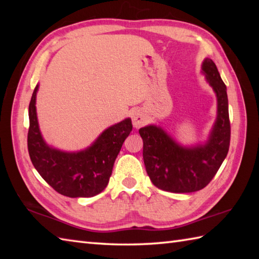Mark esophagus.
Listing matches in <instances>:
<instances>
[{"label": "esophagus", "instance_id": "34e87169", "mask_svg": "<svg viewBox=\"0 0 259 259\" xmlns=\"http://www.w3.org/2000/svg\"><path fill=\"white\" fill-rule=\"evenodd\" d=\"M131 118H133V124H134V128L136 129H139L140 126L144 125L145 123V115L142 113L140 110H135L131 114Z\"/></svg>", "mask_w": 259, "mask_h": 259}]
</instances>
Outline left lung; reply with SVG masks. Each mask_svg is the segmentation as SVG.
Here are the masks:
<instances>
[{"label": "left lung", "instance_id": "left-lung-1", "mask_svg": "<svg viewBox=\"0 0 259 259\" xmlns=\"http://www.w3.org/2000/svg\"><path fill=\"white\" fill-rule=\"evenodd\" d=\"M201 73L217 98V117L205 142L184 146L160 125L139 129L147 174L159 189L176 194L198 191L210 183L226 158L230 142L227 88L216 64L206 58Z\"/></svg>", "mask_w": 259, "mask_h": 259}]
</instances>
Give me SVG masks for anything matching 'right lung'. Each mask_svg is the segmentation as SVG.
Wrapping results in <instances>:
<instances>
[{
    "label": "right lung",
    "instance_id": "add662e5",
    "mask_svg": "<svg viewBox=\"0 0 259 259\" xmlns=\"http://www.w3.org/2000/svg\"><path fill=\"white\" fill-rule=\"evenodd\" d=\"M36 84L30 101L27 149L33 166L59 194L71 198L93 197L108 186L113 163L133 130L126 118L109 126L83 150L63 151L43 139L36 114Z\"/></svg>",
    "mask_w": 259,
    "mask_h": 259
}]
</instances>
